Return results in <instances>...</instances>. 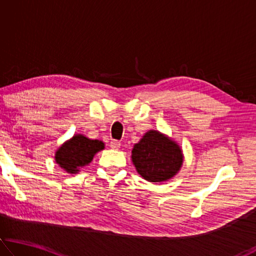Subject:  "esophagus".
I'll list each match as a JSON object with an SVG mask.
<instances>
[{
	"mask_svg": "<svg viewBox=\"0 0 256 256\" xmlns=\"http://www.w3.org/2000/svg\"><path fill=\"white\" fill-rule=\"evenodd\" d=\"M120 145H121V143L116 140H112L111 143H110V146H111V148H113V150H118V148H120Z\"/></svg>",
	"mask_w": 256,
	"mask_h": 256,
	"instance_id": "esophagus-1",
	"label": "esophagus"
}]
</instances>
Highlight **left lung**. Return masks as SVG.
I'll return each instance as SVG.
<instances>
[{"mask_svg":"<svg viewBox=\"0 0 256 256\" xmlns=\"http://www.w3.org/2000/svg\"><path fill=\"white\" fill-rule=\"evenodd\" d=\"M132 160L136 170L148 182H164L174 178L183 164L180 145L156 130H148L134 145Z\"/></svg>","mask_w":256,"mask_h":256,"instance_id":"1","label":"left lung"}]
</instances>
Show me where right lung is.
Returning a JSON list of instances; mask_svg holds the SVG:
<instances>
[{"mask_svg": "<svg viewBox=\"0 0 256 256\" xmlns=\"http://www.w3.org/2000/svg\"><path fill=\"white\" fill-rule=\"evenodd\" d=\"M104 148V143L98 140H89L84 135H74L56 151L54 160L70 174H76L87 166L94 156Z\"/></svg>", "mask_w": 256, "mask_h": 256, "instance_id": "add662e5", "label": "right lung"}]
</instances>
